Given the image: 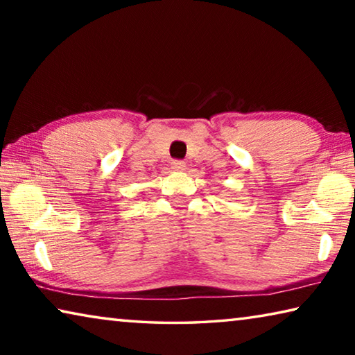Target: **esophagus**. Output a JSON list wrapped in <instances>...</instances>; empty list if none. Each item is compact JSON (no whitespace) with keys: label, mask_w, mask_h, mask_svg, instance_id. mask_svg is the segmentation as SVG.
<instances>
[{"label":"esophagus","mask_w":355,"mask_h":355,"mask_svg":"<svg viewBox=\"0 0 355 355\" xmlns=\"http://www.w3.org/2000/svg\"><path fill=\"white\" fill-rule=\"evenodd\" d=\"M172 171L184 172L186 171V163H183V161H172Z\"/></svg>","instance_id":"obj_1"}]
</instances>
